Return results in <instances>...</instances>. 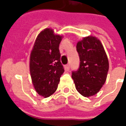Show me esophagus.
<instances>
[{"mask_svg":"<svg viewBox=\"0 0 126 126\" xmlns=\"http://www.w3.org/2000/svg\"><path fill=\"white\" fill-rule=\"evenodd\" d=\"M65 69H66L67 71H69L70 70V65L69 64H67V65H65Z\"/></svg>","mask_w":126,"mask_h":126,"instance_id":"1","label":"esophagus"}]
</instances>
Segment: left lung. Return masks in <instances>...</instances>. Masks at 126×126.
Returning <instances> with one entry per match:
<instances>
[{
    "mask_svg": "<svg viewBox=\"0 0 126 126\" xmlns=\"http://www.w3.org/2000/svg\"><path fill=\"white\" fill-rule=\"evenodd\" d=\"M80 58L77 71L72 72L76 89L82 95L96 94L105 84L109 71V61L99 40L94 36L85 37L77 44Z\"/></svg>",
    "mask_w": 126,
    "mask_h": 126,
    "instance_id": "1",
    "label": "left lung"
}]
</instances>
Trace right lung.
Listing matches in <instances>:
<instances>
[{"instance_id":"right-lung-1","label":"right lung","mask_w":126,"mask_h":126,"mask_svg":"<svg viewBox=\"0 0 126 126\" xmlns=\"http://www.w3.org/2000/svg\"><path fill=\"white\" fill-rule=\"evenodd\" d=\"M62 36L46 29L38 35L30 57L32 84L40 95L47 97L56 91L64 73L59 46Z\"/></svg>"}]
</instances>
